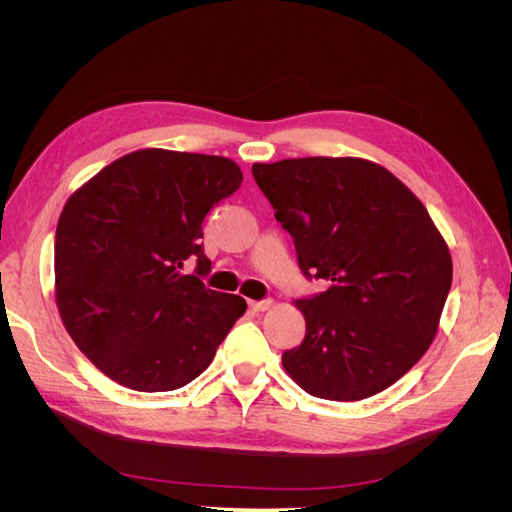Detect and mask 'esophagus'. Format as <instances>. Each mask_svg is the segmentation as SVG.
<instances>
[{"mask_svg": "<svg viewBox=\"0 0 512 512\" xmlns=\"http://www.w3.org/2000/svg\"><path fill=\"white\" fill-rule=\"evenodd\" d=\"M247 305H250V309H254V312H265V309H269L273 305L271 299H262V301H247Z\"/></svg>", "mask_w": 512, "mask_h": 512, "instance_id": "obj_1", "label": "esophagus"}]
</instances>
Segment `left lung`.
<instances>
[{
    "label": "left lung",
    "instance_id": "1",
    "mask_svg": "<svg viewBox=\"0 0 512 512\" xmlns=\"http://www.w3.org/2000/svg\"><path fill=\"white\" fill-rule=\"evenodd\" d=\"M258 188L290 232L299 269L329 288L297 305L301 346L282 354L309 395L359 401L389 389L427 352L453 260L425 205L361 158L254 164Z\"/></svg>",
    "mask_w": 512,
    "mask_h": 512
}]
</instances>
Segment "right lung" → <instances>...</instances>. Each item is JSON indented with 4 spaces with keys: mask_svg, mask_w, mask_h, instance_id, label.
<instances>
[{
    "mask_svg": "<svg viewBox=\"0 0 512 512\" xmlns=\"http://www.w3.org/2000/svg\"><path fill=\"white\" fill-rule=\"evenodd\" d=\"M241 181L228 158L141 149L70 196L55 232V301L102 374L160 393L209 367L247 305L203 284V220Z\"/></svg>",
    "mask_w": 512,
    "mask_h": 512,
    "instance_id": "1",
    "label": "right lung"
}]
</instances>
